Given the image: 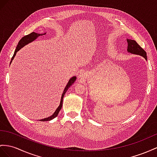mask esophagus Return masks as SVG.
Segmentation results:
<instances>
[{"mask_svg":"<svg viewBox=\"0 0 157 157\" xmlns=\"http://www.w3.org/2000/svg\"><path fill=\"white\" fill-rule=\"evenodd\" d=\"M84 71H81V72H79V76H81V77L82 78V77H83V75H84Z\"/></svg>","mask_w":157,"mask_h":157,"instance_id":"34e87169","label":"esophagus"}]
</instances>
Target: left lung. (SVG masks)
<instances>
[{
  "mask_svg": "<svg viewBox=\"0 0 157 157\" xmlns=\"http://www.w3.org/2000/svg\"><path fill=\"white\" fill-rule=\"evenodd\" d=\"M127 52L128 53L136 54L142 56L146 60H147V53L143 48L140 47L136 41L133 40L127 39Z\"/></svg>",
  "mask_w": 157,
  "mask_h": 157,
  "instance_id": "left-lung-1",
  "label": "left lung"
}]
</instances>
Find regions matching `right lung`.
<instances>
[{
	"instance_id": "add662e5",
	"label": "right lung",
	"mask_w": 157,
	"mask_h": 157,
	"mask_svg": "<svg viewBox=\"0 0 157 157\" xmlns=\"http://www.w3.org/2000/svg\"><path fill=\"white\" fill-rule=\"evenodd\" d=\"M46 33H44V34H38V33H34V32H33V33H30V34L29 35H26L25 36H24L21 38V40H20L19 42L17 44V48H16V50L14 51V55L13 56V58H12L11 59V61H10V63H12V62H13V59L14 58V56H16V54H17V52L18 51H19L21 49V48H22L24 46H25L26 45H27V44H29V43H31L32 42L34 41V40L36 39H37L40 36H42V35H44L46 34ZM76 80V76H73V77L71 78L69 80V82H68V83H67L66 86L65 87V88H64V90L63 91V94L62 95V97H61V100H60V103H59V105L58 106V107L56 109V110L55 111L54 113L52 114L50 117H47V118H45V119H40V121H50V120H52L53 119L56 118V117H57L59 112L60 111V109H62V103H63V96L64 95H65L66 92L67 91L68 88L70 87V86H71L72 84H74V83L75 82Z\"/></svg>"
}]
</instances>
